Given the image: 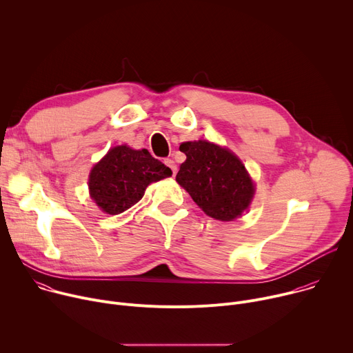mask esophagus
<instances>
[{
  "label": "esophagus",
  "mask_w": 353,
  "mask_h": 353,
  "mask_svg": "<svg viewBox=\"0 0 353 353\" xmlns=\"http://www.w3.org/2000/svg\"><path fill=\"white\" fill-rule=\"evenodd\" d=\"M163 162H165V165H166V166H169V168L172 169L173 174H176V172H177V165H176V162H174L173 159H165Z\"/></svg>",
  "instance_id": "esophagus-1"
}]
</instances>
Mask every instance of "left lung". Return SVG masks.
<instances>
[{"mask_svg": "<svg viewBox=\"0 0 353 353\" xmlns=\"http://www.w3.org/2000/svg\"><path fill=\"white\" fill-rule=\"evenodd\" d=\"M180 150L187 159L176 180L208 216L233 221L248 208L254 184L230 150L208 141L184 142Z\"/></svg>", "mask_w": 353, "mask_h": 353, "instance_id": "obj_1", "label": "left lung"}]
</instances>
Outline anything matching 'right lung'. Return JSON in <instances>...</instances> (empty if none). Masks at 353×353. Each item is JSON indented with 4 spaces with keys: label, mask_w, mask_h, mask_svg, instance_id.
Wrapping results in <instances>:
<instances>
[{
    "label": "right lung",
    "mask_w": 353,
    "mask_h": 353,
    "mask_svg": "<svg viewBox=\"0 0 353 353\" xmlns=\"http://www.w3.org/2000/svg\"><path fill=\"white\" fill-rule=\"evenodd\" d=\"M172 170L146 149L135 150L125 145L112 148L89 174L90 196L106 214L117 215L143 196L154 181L170 177Z\"/></svg>",
    "instance_id": "1"
}]
</instances>
